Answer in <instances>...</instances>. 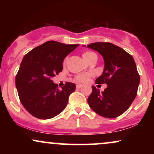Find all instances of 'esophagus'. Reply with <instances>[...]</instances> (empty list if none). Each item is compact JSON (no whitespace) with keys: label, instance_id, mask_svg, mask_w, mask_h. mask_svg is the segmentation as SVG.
<instances>
[{"label":"esophagus","instance_id":"obj_1","mask_svg":"<svg viewBox=\"0 0 154 154\" xmlns=\"http://www.w3.org/2000/svg\"><path fill=\"white\" fill-rule=\"evenodd\" d=\"M82 87V85H79V84L77 85V88H78V89H79V88H81Z\"/></svg>","mask_w":154,"mask_h":154}]
</instances>
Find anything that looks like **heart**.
I'll return each instance as SVG.
<instances>
[{"instance_id": "heart-1", "label": "heart", "mask_w": 154, "mask_h": 154, "mask_svg": "<svg viewBox=\"0 0 154 154\" xmlns=\"http://www.w3.org/2000/svg\"><path fill=\"white\" fill-rule=\"evenodd\" d=\"M95 54H94L93 52H91V51H86V52L83 53V54H82L83 59H84L86 62H88V60L91 58V56H93V55H95ZM65 62H66V60L64 61V63H65ZM86 79H87V76L86 75H79L78 77H77V80L80 81V82H83V81L85 80Z\"/></svg>"}]
</instances>
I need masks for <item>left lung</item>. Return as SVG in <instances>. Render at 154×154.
<instances>
[{
    "label": "left lung",
    "instance_id": "left-lung-1",
    "mask_svg": "<svg viewBox=\"0 0 154 154\" xmlns=\"http://www.w3.org/2000/svg\"><path fill=\"white\" fill-rule=\"evenodd\" d=\"M87 47L96 51L103 57V73L95 82L107 85L103 92L92 86L88 103L100 116L117 117L128 110L137 95L140 75L135 60L124 49L110 43H91Z\"/></svg>",
    "mask_w": 154,
    "mask_h": 154
}]
</instances>
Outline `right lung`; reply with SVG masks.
Segmentation results:
<instances>
[{"label":"right lung","instance_id":"1","mask_svg":"<svg viewBox=\"0 0 154 154\" xmlns=\"http://www.w3.org/2000/svg\"><path fill=\"white\" fill-rule=\"evenodd\" d=\"M79 45L48 41L23 58L16 76V87L23 106L40 119H48L62 112L75 84L66 82L61 90L51 79L63 69L66 56Z\"/></svg>","mask_w":154,"mask_h":154}]
</instances>
